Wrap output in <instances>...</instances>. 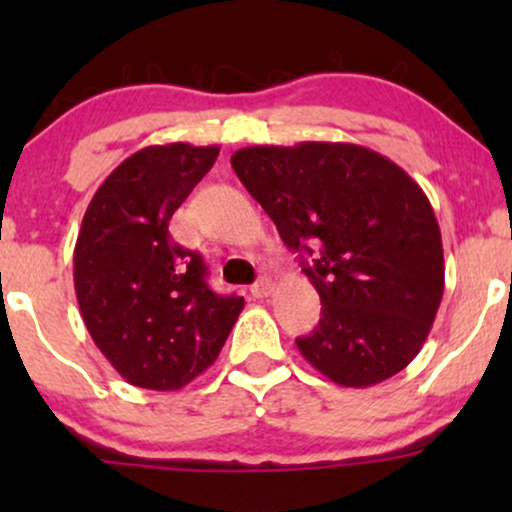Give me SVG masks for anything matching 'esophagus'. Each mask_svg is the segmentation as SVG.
Instances as JSON below:
<instances>
[{"instance_id": "obj_1", "label": "esophagus", "mask_w": 512, "mask_h": 512, "mask_svg": "<svg viewBox=\"0 0 512 512\" xmlns=\"http://www.w3.org/2000/svg\"><path fill=\"white\" fill-rule=\"evenodd\" d=\"M252 296L255 298H267V296H272V291H274V284H272V279H267V276H262L260 281H257V284H252Z\"/></svg>"}]
</instances>
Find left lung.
<instances>
[{
  "mask_svg": "<svg viewBox=\"0 0 512 512\" xmlns=\"http://www.w3.org/2000/svg\"><path fill=\"white\" fill-rule=\"evenodd\" d=\"M303 272L322 317L296 346L332 383L370 387L424 346L445 286L431 202L397 163L344 142L245 146L231 156Z\"/></svg>",
  "mask_w": 512,
  "mask_h": 512,
  "instance_id": "8db88e82",
  "label": "left lung"
}]
</instances>
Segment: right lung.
<instances>
[{"label": "right lung", "mask_w": 512, "mask_h": 512, "mask_svg": "<svg viewBox=\"0 0 512 512\" xmlns=\"http://www.w3.org/2000/svg\"><path fill=\"white\" fill-rule=\"evenodd\" d=\"M219 156L187 142L137 151L98 187L74 248L86 330L129 385L180 390L219 356L245 301L209 289L207 267L168 223Z\"/></svg>", "instance_id": "1"}]
</instances>
